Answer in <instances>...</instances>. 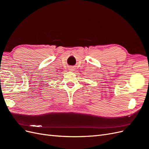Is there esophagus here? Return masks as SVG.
Masks as SVG:
<instances>
[{
    "mask_svg": "<svg viewBox=\"0 0 149 149\" xmlns=\"http://www.w3.org/2000/svg\"><path fill=\"white\" fill-rule=\"evenodd\" d=\"M71 71H74V68L73 67H71V68H70V69H69Z\"/></svg>",
    "mask_w": 149,
    "mask_h": 149,
    "instance_id": "esophagus-1",
    "label": "esophagus"
}]
</instances>
